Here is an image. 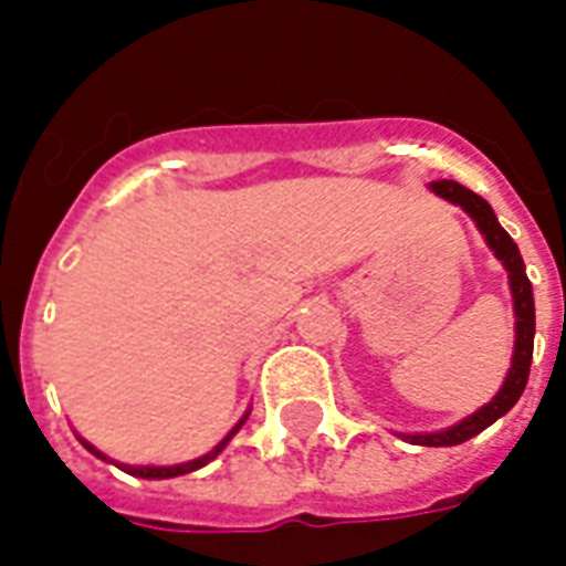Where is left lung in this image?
<instances>
[{
    "mask_svg": "<svg viewBox=\"0 0 566 566\" xmlns=\"http://www.w3.org/2000/svg\"><path fill=\"white\" fill-rule=\"evenodd\" d=\"M430 192H437L439 198H446L454 207H463V213H469L481 237L490 245V252L502 261V266L507 270V284H511L513 296V356L511 368H507V377H504L502 388L495 391L493 400H486L484 407L474 409L472 416L460 418L457 424L446 427V430H433V433H400V437L412 442V446H430V448H448L460 446V442H469L472 437H478L481 430H486L490 424H495L499 418L507 416L513 409V403L523 398L525 382H528V370H532V353H534V293L532 282L525 275L523 254H520V245L513 243L511 234L499 226L493 207L486 205L484 198L474 196L472 189H465L463 184L457 180H433L430 184Z\"/></svg>",
    "mask_w": 566,
    "mask_h": 566,
    "instance_id": "left-lung-1",
    "label": "left lung"
}]
</instances>
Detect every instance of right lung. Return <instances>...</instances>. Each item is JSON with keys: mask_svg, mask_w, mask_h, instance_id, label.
Masks as SVG:
<instances>
[{"mask_svg": "<svg viewBox=\"0 0 566 566\" xmlns=\"http://www.w3.org/2000/svg\"><path fill=\"white\" fill-rule=\"evenodd\" d=\"M245 418H249V409H245V416L237 421L231 430H228V437L219 442V446L213 448V451H207V454L196 457V460H187V463H178V465H129V463H115V460H109V457L103 454V451H97V448L92 446V442H85V439H80L82 446L88 448L94 457H101V460H106V463H115L118 469H124L127 474H136V478H145V481H166V478H178V474H189V472H196V469H201V465H207L210 460H216V457L222 454L226 451V446L231 442V439L237 437V430L245 424Z\"/></svg>", "mask_w": 566, "mask_h": 566, "instance_id": "obj_1", "label": "right lung"}]
</instances>
